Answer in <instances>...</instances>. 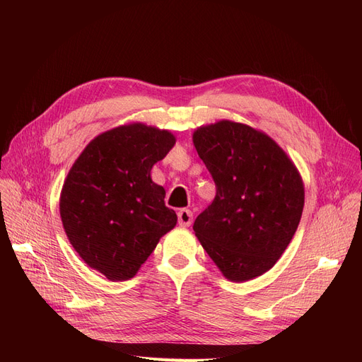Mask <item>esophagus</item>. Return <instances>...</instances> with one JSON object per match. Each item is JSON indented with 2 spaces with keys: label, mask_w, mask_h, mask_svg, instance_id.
<instances>
[{
  "label": "esophagus",
  "mask_w": 362,
  "mask_h": 362,
  "mask_svg": "<svg viewBox=\"0 0 362 362\" xmlns=\"http://www.w3.org/2000/svg\"><path fill=\"white\" fill-rule=\"evenodd\" d=\"M193 222V213L187 208H181L178 211V223L181 226H190Z\"/></svg>",
  "instance_id": "1"
}]
</instances>
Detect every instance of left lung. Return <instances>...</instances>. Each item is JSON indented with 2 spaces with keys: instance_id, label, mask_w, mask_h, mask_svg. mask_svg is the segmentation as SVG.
<instances>
[{
  "instance_id": "1",
  "label": "left lung",
  "mask_w": 362,
  "mask_h": 362,
  "mask_svg": "<svg viewBox=\"0 0 362 362\" xmlns=\"http://www.w3.org/2000/svg\"><path fill=\"white\" fill-rule=\"evenodd\" d=\"M193 144L216 184L214 201L194 221L196 237L229 281L262 275L300 222L298 169L269 136L229 120L198 128Z\"/></svg>"
}]
</instances>
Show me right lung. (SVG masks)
I'll return each mask as SVG.
<instances>
[{
    "mask_svg": "<svg viewBox=\"0 0 362 362\" xmlns=\"http://www.w3.org/2000/svg\"><path fill=\"white\" fill-rule=\"evenodd\" d=\"M175 145L169 131L133 124L93 139L64 181L60 216L74 249L112 281L133 278L177 225L151 169Z\"/></svg>",
    "mask_w": 362,
    "mask_h": 362,
    "instance_id": "add662e5",
    "label": "right lung"
}]
</instances>
